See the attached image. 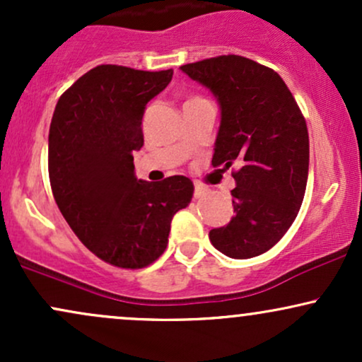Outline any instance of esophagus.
<instances>
[{
  "instance_id": "obj_1",
  "label": "esophagus",
  "mask_w": 362,
  "mask_h": 362,
  "mask_svg": "<svg viewBox=\"0 0 362 362\" xmlns=\"http://www.w3.org/2000/svg\"><path fill=\"white\" fill-rule=\"evenodd\" d=\"M206 192H207L206 187H202V185H195V187H194V197H195V199L204 197Z\"/></svg>"
}]
</instances>
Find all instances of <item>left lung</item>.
Here are the masks:
<instances>
[{"label":"left lung","instance_id":"left-lung-1","mask_svg":"<svg viewBox=\"0 0 362 362\" xmlns=\"http://www.w3.org/2000/svg\"><path fill=\"white\" fill-rule=\"evenodd\" d=\"M211 90L221 109L213 167L230 168L235 216L209 231L216 250L252 259L271 250L296 219L308 180L306 120L274 69L243 56H218L180 66Z\"/></svg>","mask_w":362,"mask_h":362}]
</instances>
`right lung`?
<instances>
[{
    "label": "right lung",
    "mask_w": 362,
    "mask_h": 362,
    "mask_svg": "<svg viewBox=\"0 0 362 362\" xmlns=\"http://www.w3.org/2000/svg\"><path fill=\"white\" fill-rule=\"evenodd\" d=\"M173 69L139 71L102 64L57 100L49 129V180L61 214L98 259L122 269L153 264L168 243L170 223L189 206L194 184L136 178L146 103Z\"/></svg>",
    "instance_id": "right-lung-1"
}]
</instances>
